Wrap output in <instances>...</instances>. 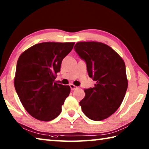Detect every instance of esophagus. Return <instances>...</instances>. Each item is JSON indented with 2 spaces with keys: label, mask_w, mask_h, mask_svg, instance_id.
I'll use <instances>...</instances> for the list:
<instances>
[{
  "label": "esophagus",
  "mask_w": 149,
  "mask_h": 149,
  "mask_svg": "<svg viewBox=\"0 0 149 149\" xmlns=\"http://www.w3.org/2000/svg\"><path fill=\"white\" fill-rule=\"evenodd\" d=\"M70 88H71V90H75V89H77V87L75 86V85H73V84H70Z\"/></svg>",
  "instance_id": "1"
}]
</instances>
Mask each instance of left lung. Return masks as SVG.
I'll return each instance as SVG.
<instances>
[{
  "label": "left lung",
  "instance_id": "left-lung-1",
  "mask_svg": "<svg viewBox=\"0 0 149 149\" xmlns=\"http://www.w3.org/2000/svg\"><path fill=\"white\" fill-rule=\"evenodd\" d=\"M75 51L86 62L89 77L95 87L84 90L79 102L83 112L89 119L100 121L118 110L127 89L125 65L112 48L99 42H79Z\"/></svg>",
  "mask_w": 149,
  "mask_h": 149
}]
</instances>
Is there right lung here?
<instances>
[{"mask_svg":"<svg viewBox=\"0 0 149 149\" xmlns=\"http://www.w3.org/2000/svg\"><path fill=\"white\" fill-rule=\"evenodd\" d=\"M75 42H45L29 48L16 65L14 87L29 114L41 121L54 120L62 111L70 87L54 82L62 61Z\"/></svg>","mask_w":149,"mask_h":149,"instance_id":"add662e5","label":"right lung"}]
</instances>
